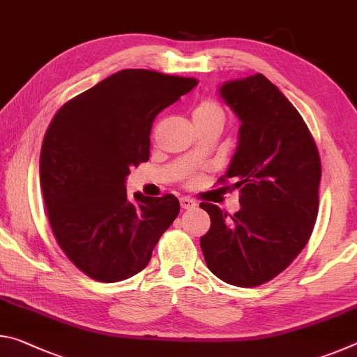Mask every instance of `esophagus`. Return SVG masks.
<instances>
[{
	"label": "esophagus",
	"mask_w": 357,
	"mask_h": 357,
	"mask_svg": "<svg viewBox=\"0 0 357 357\" xmlns=\"http://www.w3.org/2000/svg\"><path fill=\"white\" fill-rule=\"evenodd\" d=\"M179 202H181V208L183 209H193L197 206V202L190 197H183Z\"/></svg>",
	"instance_id": "esophagus-1"
}]
</instances>
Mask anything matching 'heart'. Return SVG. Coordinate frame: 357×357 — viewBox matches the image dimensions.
I'll return each instance as SVG.
<instances>
[{
    "label": "heart",
    "mask_w": 357,
    "mask_h": 357,
    "mask_svg": "<svg viewBox=\"0 0 357 357\" xmlns=\"http://www.w3.org/2000/svg\"><path fill=\"white\" fill-rule=\"evenodd\" d=\"M192 118H193V123H220L223 126V121H225V110H223V107L219 104V102L214 100V99H202L198 102L197 107L193 108V113H192ZM198 178H200V173L197 172H189L183 176L181 179L184 181L185 184H195Z\"/></svg>",
    "instance_id": "b5f03b06"
}]
</instances>
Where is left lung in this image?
<instances>
[{"label": "left lung", "instance_id": "1", "mask_svg": "<svg viewBox=\"0 0 357 357\" xmlns=\"http://www.w3.org/2000/svg\"><path fill=\"white\" fill-rule=\"evenodd\" d=\"M223 100L241 119L239 144L220 184H231L241 209L213 203L200 245L211 273L236 287L273 280L299 255L318 215L321 160L299 112L263 74L228 82Z\"/></svg>", "mask_w": 357, "mask_h": 357}]
</instances>
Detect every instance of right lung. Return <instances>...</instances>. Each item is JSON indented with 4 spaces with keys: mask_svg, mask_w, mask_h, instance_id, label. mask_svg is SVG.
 <instances>
[{
    "mask_svg": "<svg viewBox=\"0 0 357 357\" xmlns=\"http://www.w3.org/2000/svg\"><path fill=\"white\" fill-rule=\"evenodd\" d=\"M197 84L192 77L119 70L53 116L40 149L42 195L58 245L91 279L113 283L140 273L178 217L172 193L130 200L124 181L149 159L157 114Z\"/></svg>",
    "mask_w": 357,
    "mask_h": 357,
    "instance_id": "right-lung-1",
    "label": "right lung"
}]
</instances>
